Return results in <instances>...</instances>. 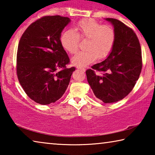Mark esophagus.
<instances>
[{"instance_id":"esophagus-1","label":"esophagus","mask_w":155,"mask_h":155,"mask_svg":"<svg viewBox=\"0 0 155 155\" xmlns=\"http://www.w3.org/2000/svg\"><path fill=\"white\" fill-rule=\"evenodd\" d=\"M77 69H78L79 70H81V71H83V72L85 71V69L83 68H77Z\"/></svg>"}]
</instances>
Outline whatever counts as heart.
I'll use <instances>...</instances> for the list:
<instances>
[{
	"label": "heart",
	"instance_id": "heart-1",
	"mask_svg": "<svg viewBox=\"0 0 155 155\" xmlns=\"http://www.w3.org/2000/svg\"><path fill=\"white\" fill-rule=\"evenodd\" d=\"M75 31H65L60 38L61 46L70 54L77 52L80 40H88L86 51L78 52L71 59L72 64L78 67L86 66L97 58H106L111 52L115 41V31L110 25H102L93 19L80 21Z\"/></svg>",
	"mask_w": 155,
	"mask_h": 155
}]
</instances>
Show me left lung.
Listing matches in <instances>:
<instances>
[{"label": "left lung", "instance_id": "8db88e82", "mask_svg": "<svg viewBox=\"0 0 155 155\" xmlns=\"http://www.w3.org/2000/svg\"><path fill=\"white\" fill-rule=\"evenodd\" d=\"M105 20L115 31L114 46L107 59L94 65L86 75L96 98L104 103H113L124 98L134 87L142 68L141 50L130 28L114 18Z\"/></svg>", "mask_w": 155, "mask_h": 155}]
</instances>
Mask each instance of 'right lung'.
Listing matches in <instances>:
<instances>
[{
  "mask_svg": "<svg viewBox=\"0 0 155 155\" xmlns=\"http://www.w3.org/2000/svg\"><path fill=\"white\" fill-rule=\"evenodd\" d=\"M68 17L44 16L22 34L17 52V75L25 93L37 103L48 104L61 98L74 67L66 68L70 59L60 38L70 22Z\"/></svg>",
  "mask_w": 155,
  "mask_h": 155,
  "instance_id": "right-lung-1",
  "label": "right lung"
}]
</instances>
